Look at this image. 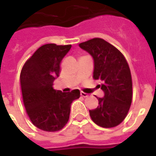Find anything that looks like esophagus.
Returning a JSON list of instances; mask_svg holds the SVG:
<instances>
[{
    "label": "esophagus",
    "instance_id": "34e87169",
    "mask_svg": "<svg viewBox=\"0 0 156 156\" xmlns=\"http://www.w3.org/2000/svg\"><path fill=\"white\" fill-rule=\"evenodd\" d=\"M80 95H81L82 97H83V98H87L88 96V95L86 93H84V92H81V93H80Z\"/></svg>",
    "mask_w": 156,
    "mask_h": 156
}]
</instances>
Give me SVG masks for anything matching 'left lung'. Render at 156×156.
Returning a JSON list of instances; mask_svg holds the SVG:
<instances>
[{
    "instance_id": "left-lung-1",
    "label": "left lung",
    "mask_w": 156,
    "mask_h": 156,
    "mask_svg": "<svg viewBox=\"0 0 156 156\" xmlns=\"http://www.w3.org/2000/svg\"><path fill=\"white\" fill-rule=\"evenodd\" d=\"M94 58V78L105 93L97 98L98 106L89 110L92 120L103 128L115 127L124 120L132 102V78L124 55L102 38H93L79 44Z\"/></svg>"
}]
</instances>
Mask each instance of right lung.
<instances>
[{
    "instance_id": "1",
    "label": "right lung",
    "mask_w": 156,
    "mask_h": 156,
    "mask_svg": "<svg viewBox=\"0 0 156 156\" xmlns=\"http://www.w3.org/2000/svg\"><path fill=\"white\" fill-rule=\"evenodd\" d=\"M72 45L41 46L26 62L20 82L23 103L32 123L41 130L55 132L68 123L73 100L80 91L55 90L52 85L60 73V64Z\"/></svg>"
}]
</instances>
